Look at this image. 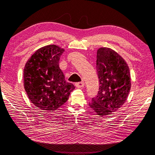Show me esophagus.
I'll return each instance as SVG.
<instances>
[{
	"label": "esophagus",
	"mask_w": 155,
	"mask_h": 155,
	"mask_svg": "<svg viewBox=\"0 0 155 155\" xmlns=\"http://www.w3.org/2000/svg\"><path fill=\"white\" fill-rule=\"evenodd\" d=\"M75 87L77 88H82L84 87V83L83 82L75 83Z\"/></svg>",
	"instance_id": "esophagus-1"
}]
</instances>
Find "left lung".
I'll return each instance as SVG.
<instances>
[{"label":"left lung","mask_w":155,"mask_h":155,"mask_svg":"<svg viewBox=\"0 0 155 155\" xmlns=\"http://www.w3.org/2000/svg\"><path fill=\"white\" fill-rule=\"evenodd\" d=\"M96 64L100 86L89 106L101 117L116 112L126 102L131 88L130 73L124 58L110 48L98 49Z\"/></svg>","instance_id":"8db88e82"}]
</instances>
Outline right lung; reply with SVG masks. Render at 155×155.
<instances>
[{"instance_id": "1", "label": "right lung", "mask_w": 155, "mask_h": 155, "mask_svg": "<svg viewBox=\"0 0 155 155\" xmlns=\"http://www.w3.org/2000/svg\"><path fill=\"white\" fill-rule=\"evenodd\" d=\"M64 49L50 45L38 49L25 64L24 87L29 100L40 110L54 111L68 100L75 88L67 82L59 60Z\"/></svg>"}]
</instances>
